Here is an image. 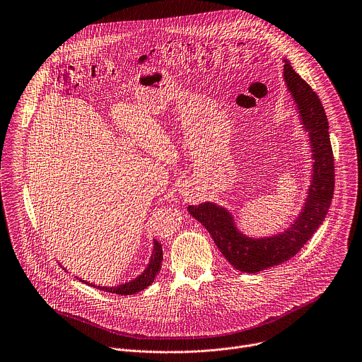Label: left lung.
I'll return each instance as SVG.
<instances>
[{
  "instance_id": "left-lung-1",
  "label": "left lung",
  "mask_w": 362,
  "mask_h": 362,
  "mask_svg": "<svg viewBox=\"0 0 362 362\" xmlns=\"http://www.w3.org/2000/svg\"><path fill=\"white\" fill-rule=\"evenodd\" d=\"M284 78L291 91L305 131L309 134L313 159L308 197L299 216L284 233L251 238L243 234L233 214L216 204L189 206L187 211L210 233L224 258L238 271L257 274L295 257L325 221L334 194V156L329 121L319 95L284 59Z\"/></svg>"
}]
</instances>
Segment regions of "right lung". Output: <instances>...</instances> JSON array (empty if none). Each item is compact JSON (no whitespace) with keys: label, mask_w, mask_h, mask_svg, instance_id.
Returning <instances> with one entry per match:
<instances>
[{"label":"right lung","mask_w":362,"mask_h":362,"mask_svg":"<svg viewBox=\"0 0 362 362\" xmlns=\"http://www.w3.org/2000/svg\"><path fill=\"white\" fill-rule=\"evenodd\" d=\"M162 259H163V252H162V245L160 243H158L156 240H153V251H152V255H151V259H149V264L148 267L145 268V271L136 276L135 279L129 281V282H125L122 285H118V286H97L94 284H90V282H84L90 286H94L100 291H104V292H110V293H117V295H134V293H138L144 289H146L153 281H155V276L158 275V272L160 271V264H162Z\"/></svg>","instance_id":"obj_1"}]
</instances>
